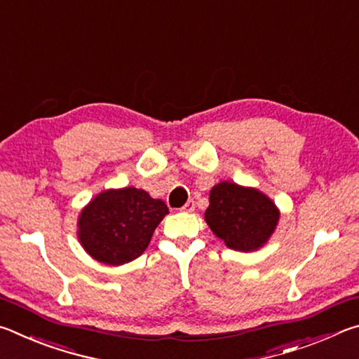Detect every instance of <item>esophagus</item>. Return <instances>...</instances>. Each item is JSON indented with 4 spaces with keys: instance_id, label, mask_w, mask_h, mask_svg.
Returning a JSON list of instances; mask_svg holds the SVG:
<instances>
[{
    "instance_id": "1",
    "label": "esophagus",
    "mask_w": 359,
    "mask_h": 359,
    "mask_svg": "<svg viewBox=\"0 0 359 359\" xmlns=\"http://www.w3.org/2000/svg\"><path fill=\"white\" fill-rule=\"evenodd\" d=\"M182 210L184 212H193L194 210V203L193 201H188L184 208H182Z\"/></svg>"
}]
</instances>
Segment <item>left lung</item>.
<instances>
[{
    "mask_svg": "<svg viewBox=\"0 0 359 359\" xmlns=\"http://www.w3.org/2000/svg\"><path fill=\"white\" fill-rule=\"evenodd\" d=\"M205 222L226 247L250 252L274 233L278 210L269 198L255 188L222 182L210 190Z\"/></svg>",
    "mask_w": 359,
    "mask_h": 359,
    "instance_id": "1",
    "label": "left lung"
}]
</instances>
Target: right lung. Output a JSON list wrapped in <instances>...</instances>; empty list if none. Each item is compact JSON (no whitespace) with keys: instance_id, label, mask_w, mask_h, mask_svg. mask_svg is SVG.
I'll use <instances>...</instances> for the list:
<instances>
[{"instance_id":"right-lung-1","label":"right lung","mask_w":359,"mask_h":359,"mask_svg":"<svg viewBox=\"0 0 359 359\" xmlns=\"http://www.w3.org/2000/svg\"><path fill=\"white\" fill-rule=\"evenodd\" d=\"M168 214L161 199L137 188L107 190L79 217V239L96 261L111 266L130 263L147 248L158 223Z\"/></svg>"}]
</instances>
